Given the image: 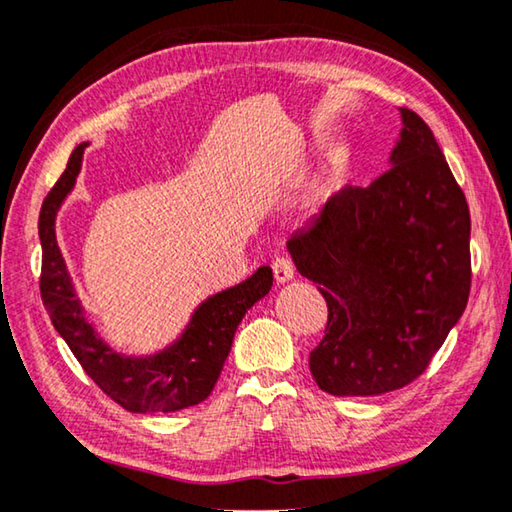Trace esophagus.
<instances>
[{"instance_id": "34e87169", "label": "esophagus", "mask_w": 512, "mask_h": 512, "mask_svg": "<svg viewBox=\"0 0 512 512\" xmlns=\"http://www.w3.org/2000/svg\"><path fill=\"white\" fill-rule=\"evenodd\" d=\"M272 272L276 283H288L292 281V276H295V265H292L288 256H276L272 263Z\"/></svg>"}]
</instances>
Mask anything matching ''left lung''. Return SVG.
Returning <instances> with one entry per match:
<instances>
[{
  "instance_id": "obj_1",
  "label": "left lung",
  "mask_w": 512,
  "mask_h": 512,
  "mask_svg": "<svg viewBox=\"0 0 512 512\" xmlns=\"http://www.w3.org/2000/svg\"><path fill=\"white\" fill-rule=\"evenodd\" d=\"M392 167L345 186L288 240L329 306L311 351L329 395L376 397L415 381L463 315L472 286L469 208L433 131L399 108Z\"/></svg>"
}]
</instances>
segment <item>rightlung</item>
Here are the masks:
<instances>
[{"instance_id":"1","label":"right lung","mask_w":512,"mask_h":512,"mask_svg":"<svg viewBox=\"0 0 512 512\" xmlns=\"http://www.w3.org/2000/svg\"><path fill=\"white\" fill-rule=\"evenodd\" d=\"M86 147L88 142H81L74 149L61 179L49 190L40 208L38 233L40 245H43V272H40L43 304L52 317L54 329L61 333L74 358L115 404L131 413H174V410L195 406L211 395L220 379L242 317L258 299L270 292L272 270L267 265L258 267L238 286L208 297L192 313L181 338L158 354H117L83 317V308L67 274L54 229L56 211L77 183Z\"/></svg>"}]
</instances>
